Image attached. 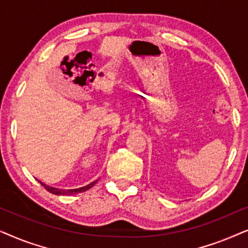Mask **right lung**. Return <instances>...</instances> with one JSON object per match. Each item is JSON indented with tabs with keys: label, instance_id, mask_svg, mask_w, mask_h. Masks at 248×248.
<instances>
[{
	"label": "right lung",
	"instance_id": "1",
	"mask_svg": "<svg viewBox=\"0 0 248 248\" xmlns=\"http://www.w3.org/2000/svg\"><path fill=\"white\" fill-rule=\"evenodd\" d=\"M40 184H42L44 187H45L47 191L49 193H52V194H55V195H72V194H78V193H82V192H86L87 189H89L93 187V186L96 184L97 181H94L93 183H90V184H88L86 186H83V187H80V188H74V189H60V188H56V187H52V186L49 185H46L45 183L38 181Z\"/></svg>",
	"mask_w": 248,
	"mask_h": 248
}]
</instances>
